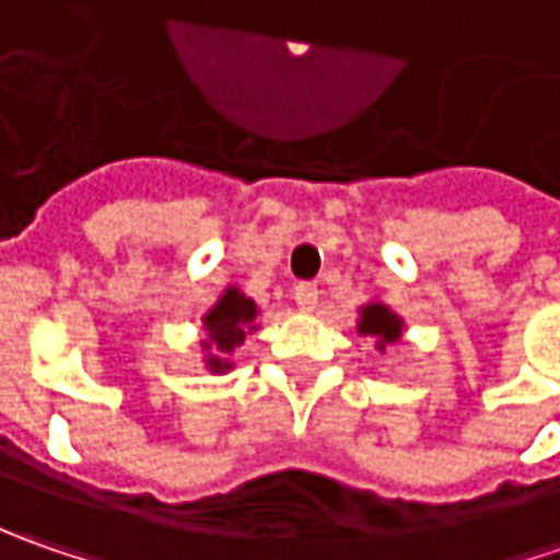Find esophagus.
I'll return each instance as SVG.
<instances>
[{"label": "esophagus", "instance_id": "obj_1", "mask_svg": "<svg viewBox=\"0 0 560 560\" xmlns=\"http://www.w3.org/2000/svg\"><path fill=\"white\" fill-rule=\"evenodd\" d=\"M295 305H299V312H314V305H317V287L314 283H299L295 287Z\"/></svg>", "mask_w": 560, "mask_h": 560}]
</instances>
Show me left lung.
<instances>
[{
  "label": "left lung",
  "instance_id": "obj_1",
  "mask_svg": "<svg viewBox=\"0 0 560 560\" xmlns=\"http://www.w3.org/2000/svg\"><path fill=\"white\" fill-rule=\"evenodd\" d=\"M355 330L361 336H371V339H374V349L383 355L389 346L401 342L408 324H405V317H401L393 305H386V302H380V299H371V302H364V305L358 308Z\"/></svg>",
  "mask_w": 560,
  "mask_h": 560
}]
</instances>
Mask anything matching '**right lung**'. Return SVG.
<instances>
[{
	"label": "right lung",
	"instance_id": "obj_1",
	"mask_svg": "<svg viewBox=\"0 0 560 560\" xmlns=\"http://www.w3.org/2000/svg\"><path fill=\"white\" fill-rule=\"evenodd\" d=\"M258 314H261L258 302L248 299L236 283H226L218 292L214 305L202 314V364L208 374L224 376L236 368L230 355L236 346H243L246 336L261 330Z\"/></svg>",
	"mask_w": 560,
	"mask_h": 560
}]
</instances>
